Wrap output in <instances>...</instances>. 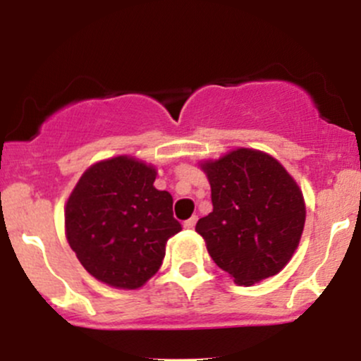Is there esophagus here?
<instances>
[{"mask_svg":"<svg viewBox=\"0 0 361 361\" xmlns=\"http://www.w3.org/2000/svg\"><path fill=\"white\" fill-rule=\"evenodd\" d=\"M195 224H197V215H193V217H190L188 221H185V222H183V227H185V229L192 231L193 227H195Z\"/></svg>","mask_w":361,"mask_h":361,"instance_id":"34e87169","label":"esophagus"}]
</instances>
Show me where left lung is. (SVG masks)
Instances as JSON below:
<instances>
[{"instance_id": "obj_1", "label": "left lung", "mask_w": 361, "mask_h": 361, "mask_svg": "<svg viewBox=\"0 0 361 361\" xmlns=\"http://www.w3.org/2000/svg\"><path fill=\"white\" fill-rule=\"evenodd\" d=\"M212 212L197 222L207 251L239 285L276 275L292 258L305 224L302 192L276 159L238 149L205 163Z\"/></svg>"}]
</instances>
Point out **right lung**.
<instances>
[{
    "label": "right lung",
    "instance_id": "right-lung-1",
    "mask_svg": "<svg viewBox=\"0 0 361 361\" xmlns=\"http://www.w3.org/2000/svg\"><path fill=\"white\" fill-rule=\"evenodd\" d=\"M156 169L118 156L91 166L66 205V234L86 271L117 288H139L159 270L181 231L173 197L152 183Z\"/></svg>",
    "mask_w": 361,
    "mask_h": 361
}]
</instances>
